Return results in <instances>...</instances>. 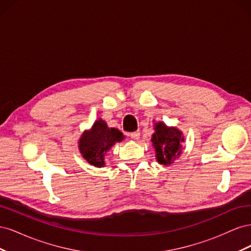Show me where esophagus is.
Wrapping results in <instances>:
<instances>
[{"label": "esophagus", "mask_w": 251, "mask_h": 251, "mask_svg": "<svg viewBox=\"0 0 251 251\" xmlns=\"http://www.w3.org/2000/svg\"><path fill=\"white\" fill-rule=\"evenodd\" d=\"M130 136H131V138H132V139H134V140H138V139H139V137H140V133H139V131L132 132V133L130 134Z\"/></svg>", "instance_id": "34e87169"}]
</instances>
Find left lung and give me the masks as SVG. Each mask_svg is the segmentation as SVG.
Masks as SVG:
<instances>
[{
    "label": "left lung",
    "mask_w": 251,
    "mask_h": 251,
    "mask_svg": "<svg viewBox=\"0 0 251 251\" xmlns=\"http://www.w3.org/2000/svg\"><path fill=\"white\" fill-rule=\"evenodd\" d=\"M155 130L151 142L156 151L157 160L160 164H171L181 154L183 136L178 128L168 127L162 123L156 124Z\"/></svg>",
    "instance_id": "obj_1"
}]
</instances>
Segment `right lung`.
I'll list each match as a JSON object with an SVG mask.
<instances>
[{"label": "right lung", "mask_w": 251, "mask_h": 251, "mask_svg": "<svg viewBox=\"0 0 251 251\" xmlns=\"http://www.w3.org/2000/svg\"><path fill=\"white\" fill-rule=\"evenodd\" d=\"M124 139V135L115 127H108L103 120L100 119L90 131L85 132L79 140V151L86 160L97 168L104 165L103 156L116 142Z\"/></svg>", "instance_id": "1"}]
</instances>
